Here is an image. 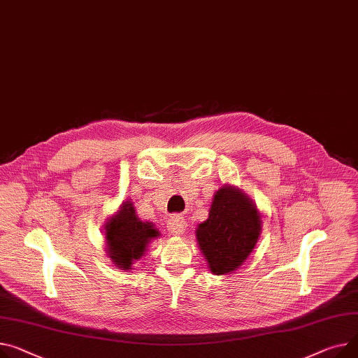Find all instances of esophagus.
<instances>
[{
	"label": "esophagus",
	"mask_w": 358,
	"mask_h": 358,
	"mask_svg": "<svg viewBox=\"0 0 358 358\" xmlns=\"http://www.w3.org/2000/svg\"><path fill=\"white\" fill-rule=\"evenodd\" d=\"M166 230H169L174 236L182 234L185 230L184 217L180 216V214H173V216H170L169 220H166Z\"/></svg>",
	"instance_id": "1"
}]
</instances>
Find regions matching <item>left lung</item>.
Masks as SVG:
<instances>
[{
    "instance_id": "left-lung-1",
    "label": "left lung",
    "mask_w": 358,
    "mask_h": 358,
    "mask_svg": "<svg viewBox=\"0 0 358 358\" xmlns=\"http://www.w3.org/2000/svg\"><path fill=\"white\" fill-rule=\"evenodd\" d=\"M260 224V213L243 192L231 185L222 187L214 194L208 219L196 230L208 269L214 275L239 269L257 243Z\"/></svg>"
}]
</instances>
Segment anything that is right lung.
<instances>
[{
	"label": "right lung",
	"mask_w": 358,
	"mask_h": 358,
	"mask_svg": "<svg viewBox=\"0 0 358 358\" xmlns=\"http://www.w3.org/2000/svg\"><path fill=\"white\" fill-rule=\"evenodd\" d=\"M157 236L159 233L154 224L141 222L132 203L125 201L105 224L106 253L116 268L132 269L134 262L144 256L148 243Z\"/></svg>",
	"instance_id": "obj_1"
}]
</instances>
